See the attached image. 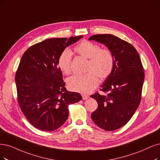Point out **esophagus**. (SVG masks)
<instances>
[{
    "mask_svg": "<svg viewBox=\"0 0 160 160\" xmlns=\"http://www.w3.org/2000/svg\"><path fill=\"white\" fill-rule=\"evenodd\" d=\"M82 99H83L84 100L87 99L88 98H89V96H88V95H86V94H82Z\"/></svg>",
    "mask_w": 160,
    "mask_h": 160,
    "instance_id": "34e87169",
    "label": "esophagus"
}]
</instances>
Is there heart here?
I'll use <instances>...</instances> for the list:
<instances>
[{
  "mask_svg": "<svg viewBox=\"0 0 160 160\" xmlns=\"http://www.w3.org/2000/svg\"><path fill=\"white\" fill-rule=\"evenodd\" d=\"M78 54L88 58L87 70L83 75H74L67 80L71 90L81 93H88L97 87L99 83L98 76L105 80L113 70L115 57L109 49H101L99 45L90 41L84 40L74 47ZM72 52L68 49H64L58 56L57 65L62 72L68 74L71 72Z\"/></svg>",
  "mask_w": 160,
  "mask_h": 160,
  "instance_id": "heart-1",
  "label": "heart"
}]
</instances>
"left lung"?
<instances>
[{"mask_svg": "<svg viewBox=\"0 0 160 160\" xmlns=\"http://www.w3.org/2000/svg\"><path fill=\"white\" fill-rule=\"evenodd\" d=\"M89 40L104 44L115 57L113 70L100 90L108 95L91 96L98 104L91 115L94 123L105 131H115L125 125L138 108L144 68L137 51L127 41L111 34L93 35Z\"/></svg>", "mask_w": 160, "mask_h": 160, "instance_id": "1", "label": "left lung"}]
</instances>
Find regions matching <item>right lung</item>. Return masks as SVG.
Here are the masks:
<instances>
[{
    "mask_svg": "<svg viewBox=\"0 0 160 160\" xmlns=\"http://www.w3.org/2000/svg\"><path fill=\"white\" fill-rule=\"evenodd\" d=\"M82 38L46 39L29 47L22 55L15 76L18 102L34 127L57 130L68 119V105L82 99L79 93L67 90L57 65L60 53Z\"/></svg>",
    "mask_w": 160,
    "mask_h": 160,
    "instance_id": "1",
    "label": "right lung"
}]
</instances>
